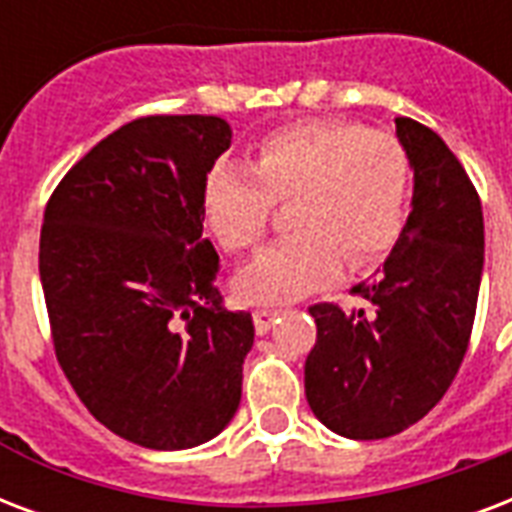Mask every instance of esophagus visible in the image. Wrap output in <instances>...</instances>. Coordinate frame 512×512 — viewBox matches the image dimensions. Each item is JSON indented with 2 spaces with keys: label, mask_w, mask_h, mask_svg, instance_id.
<instances>
[{
  "label": "esophagus",
  "mask_w": 512,
  "mask_h": 512,
  "mask_svg": "<svg viewBox=\"0 0 512 512\" xmlns=\"http://www.w3.org/2000/svg\"><path fill=\"white\" fill-rule=\"evenodd\" d=\"M276 317H279V311H273V308H257V311H252V319H255V330L260 335L268 333L273 327V322H276Z\"/></svg>",
  "instance_id": "obj_1"
}]
</instances>
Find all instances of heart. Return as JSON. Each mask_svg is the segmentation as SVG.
<instances>
[{
  "label": "heart",
  "mask_w": 512,
  "mask_h": 512,
  "mask_svg": "<svg viewBox=\"0 0 512 512\" xmlns=\"http://www.w3.org/2000/svg\"><path fill=\"white\" fill-rule=\"evenodd\" d=\"M411 190V158L384 128L308 120L265 136L252 166H225L206 179L204 214L228 252H249L268 233L276 204L290 228L244 268L239 292L284 303L365 268L395 247Z\"/></svg>",
  "instance_id": "1"
}]
</instances>
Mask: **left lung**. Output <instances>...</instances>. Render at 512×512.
<instances>
[{
	"instance_id": "8db88e82",
	"label": "left lung",
	"mask_w": 512,
	"mask_h": 512,
	"mask_svg": "<svg viewBox=\"0 0 512 512\" xmlns=\"http://www.w3.org/2000/svg\"><path fill=\"white\" fill-rule=\"evenodd\" d=\"M413 201L384 268L354 287L368 308L311 306L317 343L306 400L335 435L392 438L424 419L470 343L483 273V212L473 182L432 128L397 117Z\"/></svg>"
}]
</instances>
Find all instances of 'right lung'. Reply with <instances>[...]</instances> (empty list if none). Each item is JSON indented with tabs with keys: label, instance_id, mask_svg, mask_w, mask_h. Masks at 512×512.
Wrapping results in <instances>:
<instances>
[{
	"label": "right lung",
	"instance_id": "add662e5",
	"mask_svg": "<svg viewBox=\"0 0 512 512\" xmlns=\"http://www.w3.org/2000/svg\"><path fill=\"white\" fill-rule=\"evenodd\" d=\"M214 115H150L101 139L50 195L39 279L61 370L136 446L179 451L228 427L255 341L217 290L204 187L230 147Z\"/></svg>",
	"mask_w": 512,
	"mask_h": 512
}]
</instances>
